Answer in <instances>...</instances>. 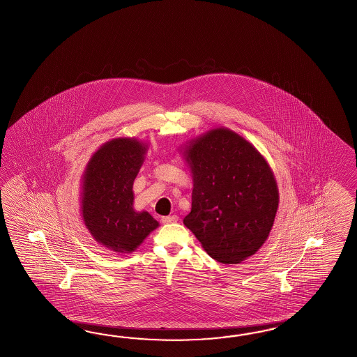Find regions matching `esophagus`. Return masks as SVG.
Wrapping results in <instances>:
<instances>
[{
	"label": "esophagus",
	"instance_id": "34e87169",
	"mask_svg": "<svg viewBox=\"0 0 357 357\" xmlns=\"http://www.w3.org/2000/svg\"><path fill=\"white\" fill-rule=\"evenodd\" d=\"M161 222H162V223H165V225H169V223H176V222H178V217H176V215L162 217L161 218Z\"/></svg>",
	"mask_w": 357,
	"mask_h": 357
}]
</instances>
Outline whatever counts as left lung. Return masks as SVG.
Wrapping results in <instances>:
<instances>
[{"label":"left lung","mask_w":357,"mask_h":357,"mask_svg":"<svg viewBox=\"0 0 357 357\" xmlns=\"http://www.w3.org/2000/svg\"><path fill=\"white\" fill-rule=\"evenodd\" d=\"M191 213L183 223L215 261L234 264L267 240L278 208V183L264 157L235 131L217 128L190 142Z\"/></svg>","instance_id":"left-lung-1"}]
</instances>
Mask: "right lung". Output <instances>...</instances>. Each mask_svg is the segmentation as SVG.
Here are the masks:
<instances>
[{
  "mask_svg": "<svg viewBox=\"0 0 357 357\" xmlns=\"http://www.w3.org/2000/svg\"><path fill=\"white\" fill-rule=\"evenodd\" d=\"M147 147L134 138L109 140L91 156L82 176L84 223L96 243L116 252H134L158 227L149 213L132 206V184Z\"/></svg>",
  "mask_w": 357,
  "mask_h": 357,
  "instance_id": "add662e5",
  "label": "right lung"
}]
</instances>
